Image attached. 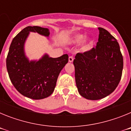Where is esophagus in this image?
Segmentation results:
<instances>
[{
  "label": "esophagus",
  "mask_w": 131,
  "mask_h": 131,
  "mask_svg": "<svg viewBox=\"0 0 131 131\" xmlns=\"http://www.w3.org/2000/svg\"><path fill=\"white\" fill-rule=\"evenodd\" d=\"M74 60V58L73 56H69V62H72Z\"/></svg>",
  "instance_id": "1"
}]
</instances>
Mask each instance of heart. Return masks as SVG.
<instances>
[{"label":"heart","instance_id":"b5f03b06","mask_svg":"<svg viewBox=\"0 0 131 131\" xmlns=\"http://www.w3.org/2000/svg\"><path fill=\"white\" fill-rule=\"evenodd\" d=\"M84 35H77L75 36L73 38V42H75V43H80V42H81L83 40V39H84ZM91 41H89V42H85V43L84 44V45H83V49L84 50H88L89 48H90V47H91Z\"/></svg>","mask_w":131,"mask_h":131}]
</instances>
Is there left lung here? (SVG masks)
Masks as SVG:
<instances>
[{"label": "left lung", "mask_w": 131, "mask_h": 131, "mask_svg": "<svg viewBox=\"0 0 131 131\" xmlns=\"http://www.w3.org/2000/svg\"><path fill=\"white\" fill-rule=\"evenodd\" d=\"M95 48L77 53L73 64L79 94L89 100H100L115 91L122 76L123 58L117 40L107 30L98 27Z\"/></svg>", "instance_id": "1"}]
</instances>
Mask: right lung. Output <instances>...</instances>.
Segmentation results:
<instances>
[{
  "mask_svg": "<svg viewBox=\"0 0 131 131\" xmlns=\"http://www.w3.org/2000/svg\"><path fill=\"white\" fill-rule=\"evenodd\" d=\"M30 31L49 36L48 29L28 26L13 39L6 58V68L12 83L20 94L27 98L40 100L52 94L58 77L68 62V55L56 58L45 55L38 62H29L24 45Z\"/></svg>",
  "mask_w": 131,
  "mask_h": 131,
  "instance_id": "add662e5",
  "label": "right lung"
}]
</instances>
